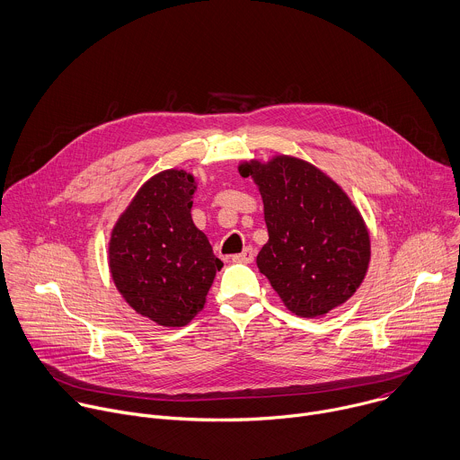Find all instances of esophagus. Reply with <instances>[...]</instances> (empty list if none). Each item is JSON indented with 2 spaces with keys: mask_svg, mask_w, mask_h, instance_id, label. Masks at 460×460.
Segmentation results:
<instances>
[{
  "mask_svg": "<svg viewBox=\"0 0 460 460\" xmlns=\"http://www.w3.org/2000/svg\"><path fill=\"white\" fill-rule=\"evenodd\" d=\"M254 260V249L252 247H245L242 252L233 256V261L236 263H251Z\"/></svg>",
  "mask_w": 460,
  "mask_h": 460,
  "instance_id": "obj_1",
  "label": "esophagus"
}]
</instances>
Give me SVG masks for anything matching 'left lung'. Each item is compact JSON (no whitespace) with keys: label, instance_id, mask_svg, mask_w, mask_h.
I'll use <instances>...</instances> for the list:
<instances>
[{"label":"left lung","instance_id":"obj_1","mask_svg":"<svg viewBox=\"0 0 460 460\" xmlns=\"http://www.w3.org/2000/svg\"><path fill=\"white\" fill-rule=\"evenodd\" d=\"M238 173L261 195L269 240L256 265L285 307L316 318L352 297L372 251L368 227L343 188L292 155L242 161Z\"/></svg>","mask_w":460,"mask_h":460}]
</instances>
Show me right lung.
Here are the masks:
<instances>
[{
  "label": "right lung",
  "instance_id": "right-lung-1",
  "mask_svg": "<svg viewBox=\"0 0 460 460\" xmlns=\"http://www.w3.org/2000/svg\"><path fill=\"white\" fill-rule=\"evenodd\" d=\"M193 173L149 177L119 215L108 242L111 279L129 307L161 327L188 325L224 263L191 218Z\"/></svg>",
  "mask_w": 460,
  "mask_h": 460
}]
</instances>
